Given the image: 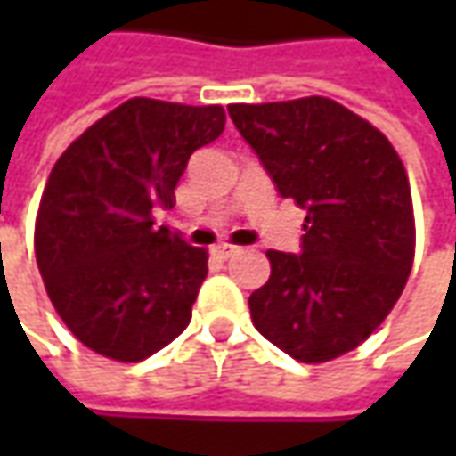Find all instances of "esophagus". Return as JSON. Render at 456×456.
Wrapping results in <instances>:
<instances>
[{
    "mask_svg": "<svg viewBox=\"0 0 456 456\" xmlns=\"http://www.w3.org/2000/svg\"><path fill=\"white\" fill-rule=\"evenodd\" d=\"M216 254H218L220 258H233L236 254H240V248H238V246H231V243H220V246H216Z\"/></svg>",
    "mask_w": 456,
    "mask_h": 456,
    "instance_id": "34e87169",
    "label": "esophagus"
}]
</instances>
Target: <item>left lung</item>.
Segmentation results:
<instances>
[{"label": "left lung", "mask_w": 456, "mask_h": 456, "mask_svg": "<svg viewBox=\"0 0 456 456\" xmlns=\"http://www.w3.org/2000/svg\"><path fill=\"white\" fill-rule=\"evenodd\" d=\"M228 114L281 198L306 210L302 251H266L248 297L256 330L299 362L355 350L411 273L413 205L403 162L373 124L322 96L231 103Z\"/></svg>", "instance_id": "8db88e82"}]
</instances>
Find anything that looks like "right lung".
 <instances>
[{
	"instance_id": "right-lung-1",
	"label": "right lung",
	"mask_w": 456,
	"mask_h": 456,
	"mask_svg": "<svg viewBox=\"0 0 456 456\" xmlns=\"http://www.w3.org/2000/svg\"><path fill=\"white\" fill-rule=\"evenodd\" d=\"M225 129L220 106L129 98L62 151L45 184L35 256L47 297L86 347L139 362L192 317L208 251L154 228L192 151Z\"/></svg>"
}]
</instances>
